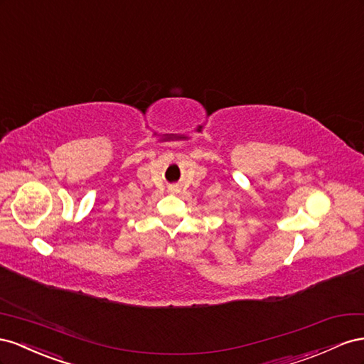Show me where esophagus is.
I'll return each mask as SVG.
<instances>
[{"label":"esophagus","mask_w":364,"mask_h":364,"mask_svg":"<svg viewBox=\"0 0 364 364\" xmlns=\"http://www.w3.org/2000/svg\"><path fill=\"white\" fill-rule=\"evenodd\" d=\"M173 191H175V189H173Z\"/></svg>","instance_id":"esophagus-1"}]
</instances>
